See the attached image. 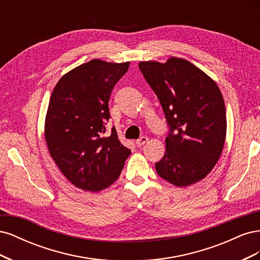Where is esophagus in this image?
Returning a JSON list of instances; mask_svg holds the SVG:
<instances>
[{
	"mask_svg": "<svg viewBox=\"0 0 260 260\" xmlns=\"http://www.w3.org/2000/svg\"><path fill=\"white\" fill-rule=\"evenodd\" d=\"M147 141H148L147 137H141L139 140H137V145L138 146H142V145H144L147 142Z\"/></svg>",
	"mask_w": 260,
	"mask_h": 260,
	"instance_id": "1",
	"label": "esophagus"
}]
</instances>
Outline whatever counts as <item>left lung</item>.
<instances>
[{"label":"left lung","mask_w":260,"mask_h":260,"mask_svg":"<svg viewBox=\"0 0 260 260\" xmlns=\"http://www.w3.org/2000/svg\"><path fill=\"white\" fill-rule=\"evenodd\" d=\"M170 128L166 153L155 164L159 177L182 187L205 178L224 145L225 106L217 83L186 59L140 61Z\"/></svg>","instance_id":"obj_1"}]
</instances>
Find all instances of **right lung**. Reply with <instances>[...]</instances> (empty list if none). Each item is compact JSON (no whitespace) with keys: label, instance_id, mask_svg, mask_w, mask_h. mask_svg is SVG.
Returning a JSON list of instances; mask_svg holds the SVG:
<instances>
[{"label":"right lung","instance_id":"add662e5","mask_svg":"<svg viewBox=\"0 0 260 260\" xmlns=\"http://www.w3.org/2000/svg\"><path fill=\"white\" fill-rule=\"evenodd\" d=\"M129 65L92 59L62 76L52 92L46 144L61 174L81 190L99 192L112 185L131 154L115 127L104 136L109 96Z\"/></svg>","mask_w":260,"mask_h":260}]
</instances>
